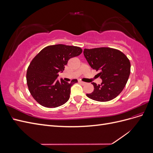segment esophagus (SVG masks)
Instances as JSON below:
<instances>
[{"mask_svg":"<svg viewBox=\"0 0 153 153\" xmlns=\"http://www.w3.org/2000/svg\"><path fill=\"white\" fill-rule=\"evenodd\" d=\"M78 82H79L80 84H82V85H85V84H86L85 82H82V81H79Z\"/></svg>","mask_w":153,"mask_h":153,"instance_id":"34e87169","label":"esophagus"}]
</instances>
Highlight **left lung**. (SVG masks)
I'll list each match as a JSON object with an SVG mask.
<instances>
[{
    "instance_id": "1",
    "label": "left lung",
    "mask_w": 153,
    "mask_h": 153,
    "mask_svg": "<svg viewBox=\"0 0 153 153\" xmlns=\"http://www.w3.org/2000/svg\"><path fill=\"white\" fill-rule=\"evenodd\" d=\"M84 55L90 66L96 71L102 82H92L94 91L86 96L92 100L105 102L114 99L126 85L130 74L129 60L121 51L109 47L85 48Z\"/></svg>"
}]
</instances>
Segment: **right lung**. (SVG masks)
Wrapping results in <instances>:
<instances>
[{
    "label": "right lung",
    "mask_w": 153,
    "mask_h": 153,
    "mask_svg": "<svg viewBox=\"0 0 153 153\" xmlns=\"http://www.w3.org/2000/svg\"><path fill=\"white\" fill-rule=\"evenodd\" d=\"M82 52L80 47L59 44L46 47L36 55L27 68L26 79L30 93L37 102L47 108L67 102L71 87L78 81L59 82V72L64 71L69 59Z\"/></svg>",
    "instance_id": "add662e5"
}]
</instances>
